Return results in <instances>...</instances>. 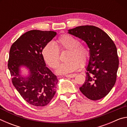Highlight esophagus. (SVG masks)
<instances>
[{
    "instance_id": "esophagus-1",
    "label": "esophagus",
    "mask_w": 127,
    "mask_h": 127,
    "mask_svg": "<svg viewBox=\"0 0 127 127\" xmlns=\"http://www.w3.org/2000/svg\"><path fill=\"white\" fill-rule=\"evenodd\" d=\"M76 74H66L65 75L66 77H68V78H74V77H76Z\"/></svg>"
}]
</instances>
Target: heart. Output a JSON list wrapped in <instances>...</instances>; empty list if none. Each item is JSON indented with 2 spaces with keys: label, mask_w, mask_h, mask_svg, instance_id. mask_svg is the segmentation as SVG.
Instances as JSON below:
<instances>
[{
  "label": "heart",
  "mask_w": 127,
  "mask_h": 127,
  "mask_svg": "<svg viewBox=\"0 0 127 127\" xmlns=\"http://www.w3.org/2000/svg\"><path fill=\"white\" fill-rule=\"evenodd\" d=\"M57 45L49 42L44 46L42 55L44 61L50 68H55L60 60L59 50H68L67 62L60 64L56 72L58 74H67L79 67L86 65L90 59V51L87 46L81 44L78 38L68 34H64L58 38Z\"/></svg>",
  "instance_id": "obj_1"
}]
</instances>
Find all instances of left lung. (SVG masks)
Here are the masks:
<instances>
[{
    "mask_svg": "<svg viewBox=\"0 0 127 127\" xmlns=\"http://www.w3.org/2000/svg\"><path fill=\"white\" fill-rule=\"evenodd\" d=\"M68 33L85 41L91 54L86 78L79 90L90 100L104 97L117 80L119 59L114 42L106 32L94 26L76 27L69 30Z\"/></svg>",
    "mask_w": 127,
    "mask_h": 127,
    "instance_id": "obj_1",
    "label": "left lung"
}]
</instances>
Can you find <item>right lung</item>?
<instances>
[{"label":"right lung","mask_w":127,"mask_h":127,"mask_svg":"<svg viewBox=\"0 0 127 127\" xmlns=\"http://www.w3.org/2000/svg\"><path fill=\"white\" fill-rule=\"evenodd\" d=\"M57 35L51 31L31 30L21 35L12 45L8 66L14 86L22 98L35 106H44L56 93L57 76L45 66L42 50ZM25 66L29 75L23 77L20 68Z\"/></svg>","instance_id":"add662e5"}]
</instances>
